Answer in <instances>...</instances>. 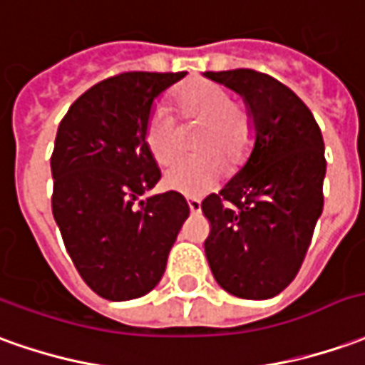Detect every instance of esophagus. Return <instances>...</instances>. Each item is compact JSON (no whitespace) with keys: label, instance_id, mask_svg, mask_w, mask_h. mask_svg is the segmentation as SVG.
I'll use <instances>...</instances> for the list:
<instances>
[{"label":"esophagus","instance_id":"34e87169","mask_svg":"<svg viewBox=\"0 0 365 365\" xmlns=\"http://www.w3.org/2000/svg\"><path fill=\"white\" fill-rule=\"evenodd\" d=\"M188 208H190L192 215L200 212V200H198V198H188Z\"/></svg>","mask_w":365,"mask_h":365}]
</instances>
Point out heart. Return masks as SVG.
I'll list each match as a JSON object with an SVG mask.
<instances>
[{
  "label": "heart",
  "instance_id": "b5f03b06",
  "mask_svg": "<svg viewBox=\"0 0 365 365\" xmlns=\"http://www.w3.org/2000/svg\"><path fill=\"white\" fill-rule=\"evenodd\" d=\"M173 109L180 123L202 125L195 140V150L205 157L177 160L168 167L165 182L187 197H198L215 187L226 173L232 175L246 163L255 140L250 110L235 101L230 89L208 79H192L173 97ZM143 139L158 165H168L178 157L180 140L167 110L150 113L143 127Z\"/></svg>",
  "mask_w": 365,
  "mask_h": 365
}]
</instances>
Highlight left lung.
Masks as SVG:
<instances>
[{"instance_id": "8db88e82", "label": "left lung", "mask_w": 365, "mask_h": 365, "mask_svg": "<svg viewBox=\"0 0 365 365\" xmlns=\"http://www.w3.org/2000/svg\"><path fill=\"white\" fill-rule=\"evenodd\" d=\"M245 97L255 120L252 155L218 195L202 200L205 252L216 282L266 300L296 278L324 208V139L312 110L284 83L255 69L207 71Z\"/></svg>"}]
</instances>
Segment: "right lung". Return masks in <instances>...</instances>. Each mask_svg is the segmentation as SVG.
<instances>
[{"label": "right lung", "instance_id": "obj_1", "mask_svg": "<svg viewBox=\"0 0 365 365\" xmlns=\"http://www.w3.org/2000/svg\"><path fill=\"white\" fill-rule=\"evenodd\" d=\"M185 75H113L83 93L59 123L53 216L77 272L105 300H135L157 286L190 212L175 190L137 205L160 180L143 139L150 105Z\"/></svg>", "mask_w": 365, "mask_h": 365}]
</instances>
